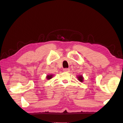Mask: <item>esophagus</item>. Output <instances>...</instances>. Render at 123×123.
Returning a JSON list of instances; mask_svg holds the SVG:
<instances>
[{
  "label": "esophagus",
  "mask_w": 123,
  "mask_h": 123,
  "mask_svg": "<svg viewBox=\"0 0 123 123\" xmlns=\"http://www.w3.org/2000/svg\"><path fill=\"white\" fill-rule=\"evenodd\" d=\"M69 70H70V69L69 68H65L63 69V71L64 72H69Z\"/></svg>",
  "instance_id": "1"
}]
</instances>
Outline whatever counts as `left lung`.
Listing matches in <instances>:
<instances>
[{"mask_svg":"<svg viewBox=\"0 0 123 123\" xmlns=\"http://www.w3.org/2000/svg\"><path fill=\"white\" fill-rule=\"evenodd\" d=\"M77 78H78V80H79V81H80V82H83V77H82V75H79V76L77 77Z\"/></svg>","mask_w":123,"mask_h":123,"instance_id":"left-lung-1","label":"left lung"}]
</instances>
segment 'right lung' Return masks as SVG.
Instances as JSON below:
<instances>
[{"instance_id": "1", "label": "right lung", "mask_w": 123, "mask_h": 123, "mask_svg": "<svg viewBox=\"0 0 123 123\" xmlns=\"http://www.w3.org/2000/svg\"><path fill=\"white\" fill-rule=\"evenodd\" d=\"M52 77H53V74H49L46 76V79L48 80L51 79V78H52Z\"/></svg>"}]
</instances>
